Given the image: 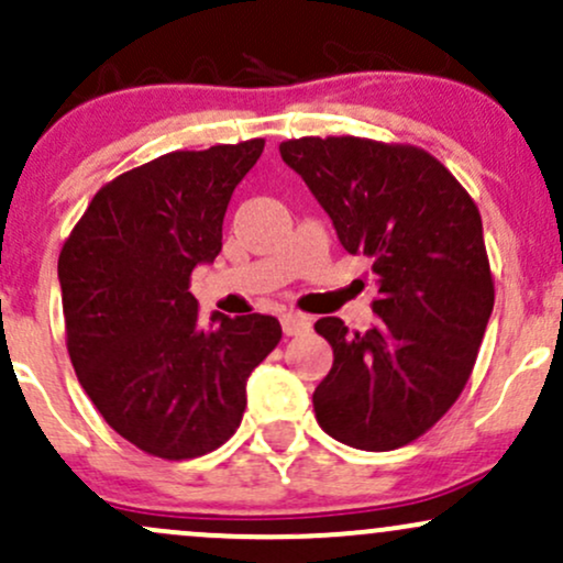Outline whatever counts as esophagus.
Wrapping results in <instances>:
<instances>
[{
    "label": "esophagus",
    "instance_id": "1",
    "mask_svg": "<svg viewBox=\"0 0 563 563\" xmlns=\"http://www.w3.org/2000/svg\"><path fill=\"white\" fill-rule=\"evenodd\" d=\"M280 322H283V333L286 335H303V333H309V328H312L309 318H303V314H299V312L283 314Z\"/></svg>",
    "mask_w": 563,
    "mask_h": 563
}]
</instances>
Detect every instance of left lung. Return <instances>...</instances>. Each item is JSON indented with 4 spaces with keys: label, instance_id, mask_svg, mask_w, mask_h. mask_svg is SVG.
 Masks as SVG:
<instances>
[{
    "label": "left lung",
    "instance_id": "1",
    "mask_svg": "<svg viewBox=\"0 0 563 563\" xmlns=\"http://www.w3.org/2000/svg\"><path fill=\"white\" fill-rule=\"evenodd\" d=\"M280 156L333 219L349 254L378 275L371 331L322 318L333 367L312 394L325 434L386 452L423 437L466 389L495 303L482 217L423 147L299 137Z\"/></svg>",
    "mask_w": 563,
    "mask_h": 563
}]
</instances>
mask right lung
Returning a JSON list of instances; mask_svg holds the SVG:
<instances>
[{
    "instance_id": "obj_1",
    "label": "right lung",
    "mask_w": 563,
    "mask_h": 563,
    "mask_svg": "<svg viewBox=\"0 0 563 563\" xmlns=\"http://www.w3.org/2000/svg\"><path fill=\"white\" fill-rule=\"evenodd\" d=\"M264 140L174 151L95 192L57 275L66 346L100 416L164 461L222 448L241 426L245 380L280 341L269 314L198 320L190 275L222 251L232 190Z\"/></svg>"
}]
</instances>
